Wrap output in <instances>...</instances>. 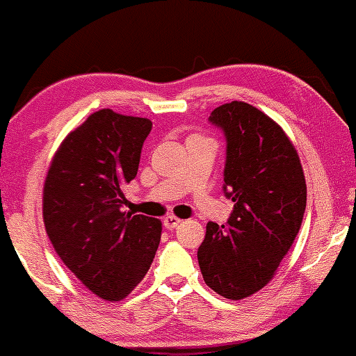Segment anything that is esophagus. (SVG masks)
<instances>
[{
	"instance_id": "1",
	"label": "esophagus",
	"mask_w": 356,
	"mask_h": 356,
	"mask_svg": "<svg viewBox=\"0 0 356 356\" xmlns=\"http://www.w3.org/2000/svg\"><path fill=\"white\" fill-rule=\"evenodd\" d=\"M182 222V219H179L177 216H167V218H164V226L167 227V229H175V227L179 226V224Z\"/></svg>"
}]
</instances>
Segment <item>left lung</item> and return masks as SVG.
I'll use <instances>...</instances> for the list:
<instances>
[{
  "instance_id": "obj_1",
  "label": "left lung",
  "mask_w": 356,
  "mask_h": 356,
  "mask_svg": "<svg viewBox=\"0 0 356 356\" xmlns=\"http://www.w3.org/2000/svg\"><path fill=\"white\" fill-rule=\"evenodd\" d=\"M226 134L224 191L234 202L226 226L207 222L197 259L206 284L227 300L264 288L295 243L306 207L300 157L277 122L246 102L212 110Z\"/></svg>"
}]
</instances>
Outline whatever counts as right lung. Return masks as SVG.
Segmentation results:
<instances>
[{
	"label": "right lung",
	"mask_w": 356,
	"mask_h": 356,
	"mask_svg": "<svg viewBox=\"0 0 356 356\" xmlns=\"http://www.w3.org/2000/svg\"><path fill=\"white\" fill-rule=\"evenodd\" d=\"M149 118L102 108L63 138L43 186V222L56 254L93 295L120 301L144 280L161 219L120 211Z\"/></svg>",
	"instance_id": "add662e5"
}]
</instances>
